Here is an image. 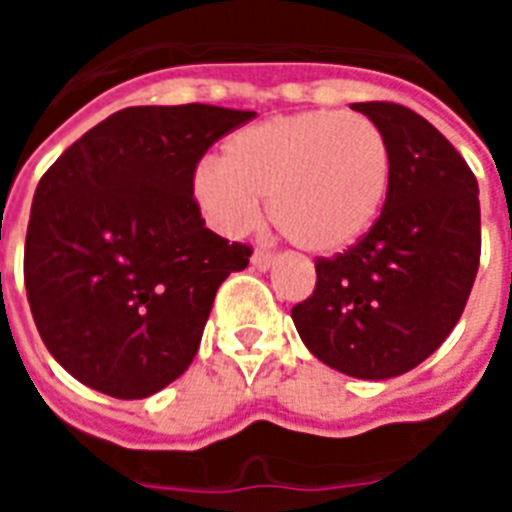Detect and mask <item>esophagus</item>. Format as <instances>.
<instances>
[{
	"instance_id": "obj_1",
	"label": "esophagus",
	"mask_w": 512,
	"mask_h": 512,
	"mask_svg": "<svg viewBox=\"0 0 512 512\" xmlns=\"http://www.w3.org/2000/svg\"><path fill=\"white\" fill-rule=\"evenodd\" d=\"M274 261H277V256H274V253H266V251H253V256H251V266L256 271H269L271 266H274Z\"/></svg>"
}]
</instances>
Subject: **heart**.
Returning <instances> with one entry per match:
<instances>
[{
	"mask_svg": "<svg viewBox=\"0 0 512 512\" xmlns=\"http://www.w3.org/2000/svg\"><path fill=\"white\" fill-rule=\"evenodd\" d=\"M392 187L390 143L377 122L343 110H307L241 128L220 164L192 176V197L225 235L256 225L261 200L289 243L315 256L354 248L382 215Z\"/></svg>",
	"mask_w": 512,
	"mask_h": 512,
	"instance_id": "heart-1",
	"label": "heart"
}]
</instances>
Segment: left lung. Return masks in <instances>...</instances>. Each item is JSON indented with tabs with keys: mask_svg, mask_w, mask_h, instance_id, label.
I'll return each instance as SVG.
<instances>
[{
	"mask_svg": "<svg viewBox=\"0 0 512 512\" xmlns=\"http://www.w3.org/2000/svg\"><path fill=\"white\" fill-rule=\"evenodd\" d=\"M390 143L392 187L374 228L318 259L310 300L292 307L315 359L356 379L410 372L459 323L479 266V187L461 153L418 112L356 102Z\"/></svg>",
	"mask_w": 512,
	"mask_h": 512,
	"instance_id": "1",
	"label": "left lung"
}]
</instances>
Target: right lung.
<instances>
[{
	"mask_svg": "<svg viewBox=\"0 0 512 512\" xmlns=\"http://www.w3.org/2000/svg\"><path fill=\"white\" fill-rule=\"evenodd\" d=\"M253 115L128 107L43 174L27 225V302L45 348L81 384L143 400L187 372L217 287L251 256L205 228L192 176Z\"/></svg>",
	"mask_w": 512,
	"mask_h": 512,
	"instance_id": "1",
	"label": "right lung"
}]
</instances>
